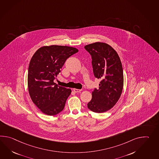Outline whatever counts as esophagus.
I'll use <instances>...</instances> for the list:
<instances>
[{"mask_svg":"<svg viewBox=\"0 0 159 159\" xmlns=\"http://www.w3.org/2000/svg\"><path fill=\"white\" fill-rule=\"evenodd\" d=\"M81 91V89H75V88L74 89V91L75 92H76V93H77V92H80Z\"/></svg>","mask_w":159,"mask_h":159,"instance_id":"obj_1","label":"esophagus"}]
</instances>
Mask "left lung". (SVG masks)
Instances as JSON below:
<instances>
[{
    "label": "left lung",
    "instance_id": "1",
    "mask_svg": "<svg viewBox=\"0 0 159 159\" xmlns=\"http://www.w3.org/2000/svg\"><path fill=\"white\" fill-rule=\"evenodd\" d=\"M92 58L95 77L101 81L92 92L89 110L102 113L112 108L120 98L123 88V70L120 57L110 45L96 42L84 47Z\"/></svg>",
    "mask_w": 159,
    "mask_h": 159
}]
</instances>
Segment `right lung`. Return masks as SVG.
<instances>
[{"mask_svg": "<svg viewBox=\"0 0 159 159\" xmlns=\"http://www.w3.org/2000/svg\"><path fill=\"white\" fill-rule=\"evenodd\" d=\"M78 49L68 46H44L30 60L28 71V91L32 102L40 111L53 116L63 110L71 89L53 82L68 57Z\"/></svg>", "mask_w": 159, "mask_h": 159, "instance_id": "1", "label": "right lung"}]
</instances>
